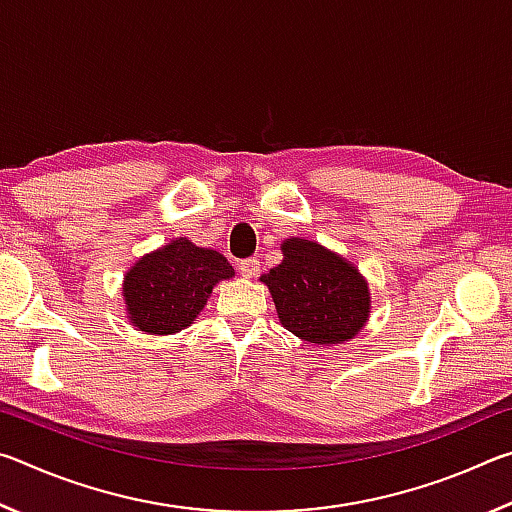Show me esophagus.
Segmentation results:
<instances>
[{
	"mask_svg": "<svg viewBox=\"0 0 512 512\" xmlns=\"http://www.w3.org/2000/svg\"><path fill=\"white\" fill-rule=\"evenodd\" d=\"M259 266L262 264H259L257 257H248V259H241V262L237 264V271L244 277H257Z\"/></svg>",
	"mask_w": 512,
	"mask_h": 512,
	"instance_id": "obj_1",
	"label": "esophagus"
}]
</instances>
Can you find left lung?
I'll return each instance as SVG.
<instances>
[{
	"label": "left lung",
	"mask_w": 512,
	"mask_h": 512,
	"mask_svg": "<svg viewBox=\"0 0 512 512\" xmlns=\"http://www.w3.org/2000/svg\"><path fill=\"white\" fill-rule=\"evenodd\" d=\"M282 262L264 273L280 323L316 345L354 339L370 316L368 282L348 259L316 241H284Z\"/></svg>",
	"instance_id": "1"
}]
</instances>
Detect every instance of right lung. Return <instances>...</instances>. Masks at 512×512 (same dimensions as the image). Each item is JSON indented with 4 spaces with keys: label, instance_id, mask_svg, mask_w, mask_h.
Here are the masks:
<instances>
[{
    "label": "right lung",
    "instance_id": "1",
    "mask_svg": "<svg viewBox=\"0 0 512 512\" xmlns=\"http://www.w3.org/2000/svg\"><path fill=\"white\" fill-rule=\"evenodd\" d=\"M232 275L235 268L221 253L187 237L173 239L137 259L124 275L128 320L146 334H176L201 314L214 284Z\"/></svg>",
    "mask_w": 512,
    "mask_h": 512
}]
</instances>
